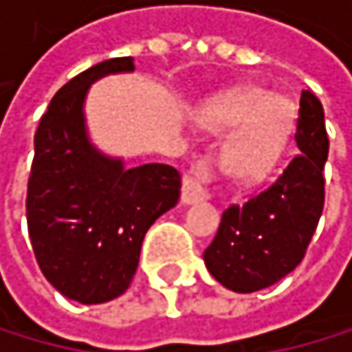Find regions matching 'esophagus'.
<instances>
[{"instance_id": "1", "label": "esophagus", "mask_w": 352, "mask_h": 352, "mask_svg": "<svg viewBox=\"0 0 352 352\" xmlns=\"http://www.w3.org/2000/svg\"><path fill=\"white\" fill-rule=\"evenodd\" d=\"M212 178V161L210 157L199 159L191 165V170L182 178V204H197L208 197L206 182Z\"/></svg>"}]
</instances>
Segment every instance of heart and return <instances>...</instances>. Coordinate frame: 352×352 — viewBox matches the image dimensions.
I'll return each mask as SVG.
<instances>
[{
	"instance_id": "obj_1",
	"label": "heart",
	"mask_w": 352,
	"mask_h": 352,
	"mask_svg": "<svg viewBox=\"0 0 352 352\" xmlns=\"http://www.w3.org/2000/svg\"><path fill=\"white\" fill-rule=\"evenodd\" d=\"M294 120L292 102L262 90H247L228 96L204 113L206 126L221 133H236L228 148L234 172L245 178L267 174L277 163L288 142Z\"/></svg>"
}]
</instances>
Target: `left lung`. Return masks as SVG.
<instances>
[{
  "mask_svg": "<svg viewBox=\"0 0 352 352\" xmlns=\"http://www.w3.org/2000/svg\"><path fill=\"white\" fill-rule=\"evenodd\" d=\"M301 155L243 206L232 204L204 252L210 275L234 292H256L286 277L303 260L324 206L329 138L320 100L301 92L297 133Z\"/></svg>",
  "mask_w": 352,
  "mask_h": 352,
  "instance_id": "1",
  "label": "left lung"
}]
</instances>
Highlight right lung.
<instances>
[{"label": "right lung", "mask_w": 352, "mask_h": 352, "mask_svg": "<svg viewBox=\"0 0 352 352\" xmlns=\"http://www.w3.org/2000/svg\"><path fill=\"white\" fill-rule=\"evenodd\" d=\"M135 70L113 58L62 85L40 118L28 180V230L38 267L64 297L92 305L120 297L140 265L142 243L180 197L172 165L126 170L87 140V87L111 73Z\"/></svg>", "instance_id": "right-lung-1"}]
</instances>
